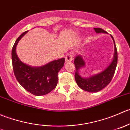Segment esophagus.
<instances>
[{
	"instance_id": "34e87169",
	"label": "esophagus",
	"mask_w": 130,
	"mask_h": 130,
	"mask_svg": "<svg viewBox=\"0 0 130 130\" xmlns=\"http://www.w3.org/2000/svg\"><path fill=\"white\" fill-rule=\"evenodd\" d=\"M66 62H71L73 60V56L70 53L68 54L66 56Z\"/></svg>"
}]
</instances>
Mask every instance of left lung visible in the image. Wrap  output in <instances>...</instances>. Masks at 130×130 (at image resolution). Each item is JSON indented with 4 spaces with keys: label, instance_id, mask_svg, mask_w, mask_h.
<instances>
[{
    "label": "left lung",
    "instance_id": "left-lung-1",
    "mask_svg": "<svg viewBox=\"0 0 130 130\" xmlns=\"http://www.w3.org/2000/svg\"><path fill=\"white\" fill-rule=\"evenodd\" d=\"M94 30L97 33H107L106 31L102 28H94ZM112 38L114 45V57L111 63L109 65L106 69L99 74L91 76L89 78H83L79 73V70L81 68H83L85 65L84 60L81 56H77L74 59V65L76 67L75 80L78 87L82 90L89 92H97L104 88L112 80L115 73L116 68L118 62V52L116 47L115 42L112 36L110 35Z\"/></svg>",
    "mask_w": 130,
    "mask_h": 130
}]
</instances>
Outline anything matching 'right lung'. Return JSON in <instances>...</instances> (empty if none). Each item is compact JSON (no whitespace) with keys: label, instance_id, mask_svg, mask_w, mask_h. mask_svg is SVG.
<instances>
[{"label":"right lung","instance_id":"add662e5","mask_svg":"<svg viewBox=\"0 0 130 130\" xmlns=\"http://www.w3.org/2000/svg\"><path fill=\"white\" fill-rule=\"evenodd\" d=\"M28 32L23 33L14 44L12 49V62L14 75L22 87L37 96L46 95L56 87L58 73L64 64L65 59L51 61L40 67H31L23 63L18 57L16 46L20 39Z\"/></svg>","mask_w":130,"mask_h":130}]
</instances>
